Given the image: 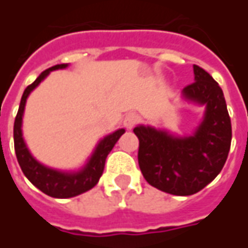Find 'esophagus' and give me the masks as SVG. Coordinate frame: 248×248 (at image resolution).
I'll return each instance as SVG.
<instances>
[{
	"mask_svg": "<svg viewBox=\"0 0 248 248\" xmlns=\"http://www.w3.org/2000/svg\"><path fill=\"white\" fill-rule=\"evenodd\" d=\"M137 124H138V115H137V114L135 113L126 114V117H124V124L127 127V129L131 130Z\"/></svg>",
	"mask_w": 248,
	"mask_h": 248,
	"instance_id": "obj_1",
	"label": "esophagus"
}]
</instances>
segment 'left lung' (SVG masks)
<instances>
[{
  "instance_id": "left-lung-1",
  "label": "left lung",
  "mask_w": 248,
  "mask_h": 248,
  "mask_svg": "<svg viewBox=\"0 0 248 248\" xmlns=\"http://www.w3.org/2000/svg\"><path fill=\"white\" fill-rule=\"evenodd\" d=\"M194 81L182 90L187 102L204 106L197 129L175 135L165 129L138 124V163L151 186L179 197L192 195L213 182L223 169L231 146V121L218 82L194 65Z\"/></svg>"
}]
</instances>
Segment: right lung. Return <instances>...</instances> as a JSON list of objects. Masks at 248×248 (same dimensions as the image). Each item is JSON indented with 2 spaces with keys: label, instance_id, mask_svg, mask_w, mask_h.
<instances>
[{
  "label": "right lung",
  "instance_id": "add662e5",
  "mask_svg": "<svg viewBox=\"0 0 248 248\" xmlns=\"http://www.w3.org/2000/svg\"><path fill=\"white\" fill-rule=\"evenodd\" d=\"M67 66L69 63H61V65L49 67L47 70L42 71L31 85L25 89L22 98H21V103H19L18 113L14 121L13 133L14 150H16L17 161H18L19 167L25 174V177L28 178L38 190L45 192L46 195L51 198H58V199L77 197L79 194L89 191L90 188L95 186L102 175L105 162H106L108 153L113 150L115 143L124 133V129H118L106 137H103L97 143L92 155L87 158L86 163L78 170H70V171L58 170V169L46 166L35 159L26 146L24 133H22V118H24L26 99L30 95V93L50 74V71L66 69Z\"/></svg>",
  "mask_w": 248,
  "mask_h": 248
}]
</instances>
